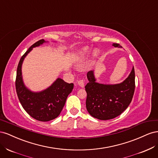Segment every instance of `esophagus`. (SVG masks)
<instances>
[{"label": "esophagus", "instance_id": "34e87169", "mask_svg": "<svg viewBox=\"0 0 158 158\" xmlns=\"http://www.w3.org/2000/svg\"><path fill=\"white\" fill-rule=\"evenodd\" d=\"M78 84L80 85V87L84 88V82L83 80H80L78 81Z\"/></svg>", "mask_w": 158, "mask_h": 158}]
</instances>
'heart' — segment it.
Listing matches in <instances>:
<instances>
[{"mask_svg": "<svg viewBox=\"0 0 158 158\" xmlns=\"http://www.w3.org/2000/svg\"><path fill=\"white\" fill-rule=\"evenodd\" d=\"M83 52H84V54H85V53H87V52H88V50L87 49H85L83 51Z\"/></svg>", "mask_w": 158, "mask_h": 158, "instance_id": "b5f03b06", "label": "heart"}]
</instances>
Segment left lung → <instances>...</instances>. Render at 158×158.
Instances as JSON below:
<instances>
[{
  "label": "left lung",
  "instance_id": "8db88e82",
  "mask_svg": "<svg viewBox=\"0 0 158 158\" xmlns=\"http://www.w3.org/2000/svg\"><path fill=\"white\" fill-rule=\"evenodd\" d=\"M115 47H122L113 44ZM89 82L85 86L87 93L86 109L94 118L109 120L115 118L130 105L135 89V73L134 66L128 78L121 84L109 85L95 82L93 71L87 74Z\"/></svg>",
  "mask_w": 158,
  "mask_h": 158
}]
</instances>
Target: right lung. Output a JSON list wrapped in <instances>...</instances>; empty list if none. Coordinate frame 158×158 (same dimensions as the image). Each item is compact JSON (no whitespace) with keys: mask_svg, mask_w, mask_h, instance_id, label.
Wrapping results in <instances>:
<instances>
[{"mask_svg":"<svg viewBox=\"0 0 158 158\" xmlns=\"http://www.w3.org/2000/svg\"><path fill=\"white\" fill-rule=\"evenodd\" d=\"M41 40L33 44L21 57L17 68L16 89L22 106L33 118L46 122L58 117L64 106L66 98L73 89L74 84L57 78L50 87L40 92H32L23 84L22 76V64L26 56L33 47L45 43Z\"/></svg>","mask_w":158,"mask_h":158,"instance_id":"add662e5","label":"right lung"}]
</instances>
